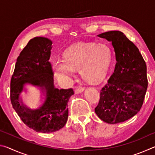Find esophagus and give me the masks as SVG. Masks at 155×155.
<instances>
[{"instance_id": "1", "label": "esophagus", "mask_w": 155, "mask_h": 155, "mask_svg": "<svg viewBox=\"0 0 155 155\" xmlns=\"http://www.w3.org/2000/svg\"><path fill=\"white\" fill-rule=\"evenodd\" d=\"M84 90H85V88H84V87H78L76 88L75 93H76V94L81 93V92H82V91H83Z\"/></svg>"}]
</instances>
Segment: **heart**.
Instances as JSON below:
<instances>
[{
    "label": "heart",
    "mask_w": 155,
    "mask_h": 155,
    "mask_svg": "<svg viewBox=\"0 0 155 155\" xmlns=\"http://www.w3.org/2000/svg\"><path fill=\"white\" fill-rule=\"evenodd\" d=\"M64 60H55L53 68L57 72L72 75L78 69L84 80L95 83L104 77L111 64L112 51L108 44L100 41L75 44L63 54Z\"/></svg>",
    "instance_id": "heart-1"
}]
</instances>
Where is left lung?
I'll use <instances>...</instances> for the list:
<instances>
[{
	"label": "left lung",
	"mask_w": 155,
	"mask_h": 155,
	"mask_svg": "<svg viewBox=\"0 0 155 155\" xmlns=\"http://www.w3.org/2000/svg\"><path fill=\"white\" fill-rule=\"evenodd\" d=\"M98 37L111 41L117 62L101 89L95 112L103 121L117 124L134 116L142 107L148 87L146 64L137 47L121 31H108Z\"/></svg>",
	"instance_id": "1"
}]
</instances>
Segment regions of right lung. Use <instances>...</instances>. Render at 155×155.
<instances>
[{
  "instance_id": "add662e5",
  "label": "right lung",
  "mask_w": 155,
  "mask_h": 155,
  "mask_svg": "<svg viewBox=\"0 0 155 155\" xmlns=\"http://www.w3.org/2000/svg\"><path fill=\"white\" fill-rule=\"evenodd\" d=\"M51 45L48 38L31 39L18 57L10 83V99L18 116L28 127L44 133L58 130L66 124L68 103L74 94L72 88L54 87L53 70L49 61ZM27 82L45 88L46 101L40 109L31 110L19 104V95Z\"/></svg>"
}]
</instances>
